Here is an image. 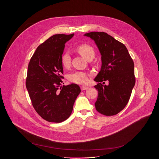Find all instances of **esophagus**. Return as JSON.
<instances>
[{
  "instance_id": "esophagus-1",
  "label": "esophagus",
  "mask_w": 159,
  "mask_h": 159,
  "mask_svg": "<svg viewBox=\"0 0 159 159\" xmlns=\"http://www.w3.org/2000/svg\"><path fill=\"white\" fill-rule=\"evenodd\" d=\"M81 89L82 91H85V90L88 89L89 88H88V87H86V86H82L81 87Z\"/></svg>"
}]
</instances>
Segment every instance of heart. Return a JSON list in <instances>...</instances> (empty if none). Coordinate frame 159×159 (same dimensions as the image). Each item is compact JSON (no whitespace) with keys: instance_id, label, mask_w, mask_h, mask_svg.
<instances>
[{"instance_id":"heart-1","label":"heart","mask_w":159,"mask_h":159,"mask_svg":"<svg viewBox=\"0 0 159 159\" xmlns=\"http://www.w3.org/2000/svg\"><path fill=\"white\" fill-rule=\"evenodd\" d=\"M76 50L86 59L95 54L93 47L88 44H81L76 48ZM61 63L64 67L68 68L71 64V56L68 52H64L61 56ZM69 80L79 84H86L89 81V75L84 71H76L69 76Z\"/></svg>"}]
</instances>
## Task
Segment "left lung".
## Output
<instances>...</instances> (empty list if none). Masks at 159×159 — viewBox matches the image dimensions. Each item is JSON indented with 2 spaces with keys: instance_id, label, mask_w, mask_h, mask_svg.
Segmentation results:
<instances>
[{
  "instance_id": "obj_1",
  "label": "left lung",
  "mask_w": 159,
  "mask_h": 159,
  "mask_svg": "<svg viewBox=\"0 0 159 159\" xmlns=\"http://www.w3.org/2000/svg\"><path fill=\"white\" fill-rule=\"evenodd\" d=\"M97 46L102 56L101 69L94 81L98 91L95 106L97 111L105 116H113L127 105L135 84L134 63L123 43L103 32L85 34ZM108 80V86L101 83Z\"/></svg>"
}]
</instances>
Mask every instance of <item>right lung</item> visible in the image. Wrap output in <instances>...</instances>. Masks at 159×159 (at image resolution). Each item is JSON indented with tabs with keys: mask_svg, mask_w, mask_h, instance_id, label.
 I'll return each instance as SVG.
<instances>
[{
	"mask_svg": "<svg viewBox=\"0 0 159 159\" xmlns=\"http://www.w3.org/2000/svg\"><path fill=\"white\" fill-rule=\"evenodd\" d=\"M73 35L51 36L38 46L28 66L25 85L32 105L37 113L50 122L67 119L81 92L76 84L61 86L64 78L61 56L66 43Z\"/></svg>",
	"mask_w": 159,
	"mask_h": 159,
	"instance_id": "1",
	"label": "right lung"
}]
</instances>
